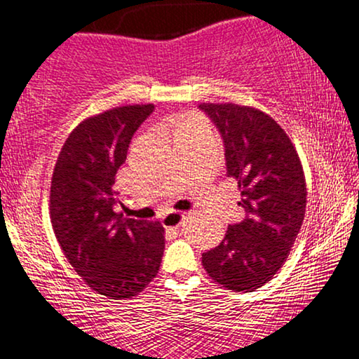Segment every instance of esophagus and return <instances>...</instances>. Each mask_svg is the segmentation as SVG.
<instances>
[{"label": "esophagus", "mask_w": 359, "mask_h": 359, "mask_svg": "<svg viewBox=\"0 0 359 359\" xmlns=\"http://www.w3.org/2000/svg\"><path fill=\"white\" fill-rule=\"evenodd\" d=\"M185 218V213H179V211H170V213L163 216V226L164 228H175L177 229L182 221Z\"/></svg>", "instance_id": "obj_1"}]
</instances>
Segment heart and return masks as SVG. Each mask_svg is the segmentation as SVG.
Here are the masks:
<instances>
[{
    "label": "heart",
    "mask_w": 359,
    "mask_h": 359,
    "mask_svg": "<svg viewBox=\"0 0 359 359\" xmlns=\"http://www.w3.org/2000/svg\"><path fill=\"white\" fill-rule=\"evenodd\" d=\"M191 120H195V118H191V117H189V118H184V120H182V122L179 123V128H180L182 125H184V123H187V122H191Z\"/></svg>",
    "instance_id": "heart-1"
}]
</instances>
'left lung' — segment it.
I'll use <instances>...</instances> for the list:
<instances>
[{"instance_id": "1", "label": "left lung", "mask_w": 359, "mask_h": 359, "mask_svg": "<svg viewBox=\"0 0 359 359\" xmlns=\"http://www.w3.org/2000/svg\"><path fill=\"white\" fill-rule=\"evenodd\" d=\"M224 143L245 218L201 255L206 273L232 291H254L287 259L306 213V179L291 140L270 115L236 104H200Z\"/></svg>"}]
</instances>
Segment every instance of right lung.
<instances>
[{
  "mask_svg": "<svg viewBox=\"0 0 359 359\" xmlns=\"http://www.w3.org/2000/svg\"><path fill=\"white\" fill-rule=\"evenodd\" d=\"M154 105H125L86 118L65 141L50 187V218L63 254L89 287L109 299L136 296L158 275L159 221L115 211V175ZM122 205V203H120Z\"/></svg>",
  "mask_w": 359,
  "mask_h": 359,
  "instance_id": "add662e5",
  "label": "right lung"
}]
</instances>
